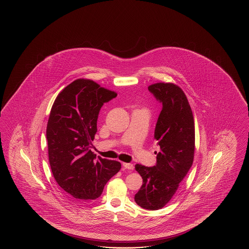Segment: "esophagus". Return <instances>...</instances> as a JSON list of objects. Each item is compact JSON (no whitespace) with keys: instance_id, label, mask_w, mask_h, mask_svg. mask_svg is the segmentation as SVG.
I'll use <instances>...</instances> for the list:
<instances>
[{"instance_id":"obj_1","label":"esophagus","mask_w":249,"mask_h":249,"mask_svg":"<svg viewBox=\"0 0 249 249\" xmlns=\"http://www.w3.org/2000/svg\"><path fill=\"white\" fill-rule=\"evenodd\" d=\"M123 165H124V167L125 169L132 170L133 169V168H134L133 164H129V163H124V164H123Z\"/></svg>"}]
</instances>
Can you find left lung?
I'll return each mask as SVG.
<instances>
[{
	"label": "left lung",
	"mask_w": 249,
	"mask_h": 249,
	"mask_svg": "<svg viewBox=\"0 0 249 249\" xmlns=\"http://www.w3.org/2000/svg\"><path fill=\"white\" fill-rule=\"evenodd\" d=\"M162 102L154 139L159 142L157 164L148 167L135 164L142 177V185L134 196L138 206L148 210L164 207L178 190L192 165L195 152V124L184 91L173 83L148 86Z\"/></svg>",
	"instance_id": "obj_1"
}]
</instances>
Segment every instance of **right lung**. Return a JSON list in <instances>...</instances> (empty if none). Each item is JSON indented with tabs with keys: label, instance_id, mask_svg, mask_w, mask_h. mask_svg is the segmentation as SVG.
I'll use <instances>...</instances> for the list:
<instances>
[{
	"label": "right lung",
	"instance_id": "1",
	"mask_svg": "<svg viewBox=\"0 0 249 249\" xmlns=\"http://www.w3.org/2000/svg\"><path fill=\"white\" fill-rule=\"evenodd\" d=\"M93 80H74L53 102L46 128L48 156L58 186L78 201L101 196L120 162L101 159L90 150L102 105L117 97Z\"/></svg>",
	"mask_w": 249,
	"mask_h": 249
}]
</instances>
